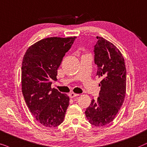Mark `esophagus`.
Instances as JSON below:
<instances>
[{
    "label": "esophagus",
    "mask_w": 147,
    "mask_h": 147,
    "mask_svg": "<svg viewBox=\"0 0 147 147\" xmlns=\"http://www.w3.org/2000/svg\"><path fill=\"white\" fill-rule=\"evenodd\" d=\"M78 94H76V93H70L69 94V97H70V98H75V97H77L78 96Z\"/></svg>",
    "instance_id": "34e87169"
}]
</instances>
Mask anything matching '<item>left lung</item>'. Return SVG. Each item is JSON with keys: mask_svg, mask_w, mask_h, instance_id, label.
Wrapping results in <instances>:
<instances>
[{"mask_svg": "<svg viewBox=\"0 0 147 147\" xmlns=\"http://www.w3.org/2000/svg\"><path fill=\"white\" fill-rule=\"evenodd\" d=\"M94 46V62L97 76L103 79L97 99H92L86 109L85 116L89 123L103 126L112 122L124 102L126 88V69L124 59L113 44L97 37Z\"/></svg>", "mask_w": 147, "mask_h": 147, "instance_id": "obj_1", "label": "left lung"}]
</instances>
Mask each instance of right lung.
<instances>
[{
  "instance_id": "add662e5",
  "label": "right lung",
  "mask_w": 147,
  "mask_h": 147,
  "mask_svg": "<svg viewBox=\"0 0 147 147\" xmlns=\"http://www.w3.org/2000/svg\"><path fill=\"white\" fill-rule=\"evenodd\" d=\"M76 37L48 38L29 47L21 66L22 93L34 118L46 127H56L63 122L69 97L52 89L62 58Z\"/></svg>"
}]
</instances>
